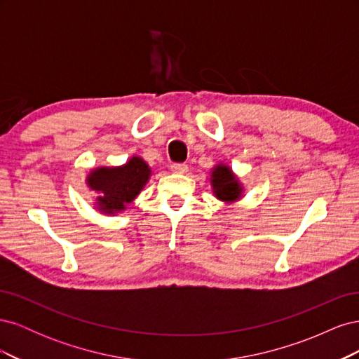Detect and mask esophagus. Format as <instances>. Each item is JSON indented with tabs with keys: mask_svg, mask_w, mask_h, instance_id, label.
I'll return each instance as SVG.
<instances>
[{
	"mask_svg": "<svg viewBox=\"0 0 359 359\" xmlns=\"http://www.w3.org/2000/svg\"><path fill=\"white\" fill-rule=\"evenodd\" d=\"M170 170L173 173H178V175H184V173H187L189 166L184 165V163H173V165H170Z\"/></svg>",
	"mask_w": 359,
	"mask_h": 359,
	"instance_id": "obj_1",
	"label": "esophagus"
}]
</instances>
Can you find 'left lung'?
<instances>
[{
	"label": "left lung",
	"instance_id": "left-lung-1",
	"mask_svg": "<svg viewBox=\"0 0 359 359\" xmlns=\"http://www.w3.org/2000/svg\"><path fill=\"white\" fill-rule=\"evenodd\" d=\"M210 184L214 196L224 202L233 203L244 196V184L226 163H217L210 172Z\"/></svg>",
	"mask_w": 359,
	"mask_h": 359
}]
</instances>
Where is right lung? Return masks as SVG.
<instances>
[{
	"instance_id": "1",
	"label": "right lung",
	"mask_w": 359,
	"mask_h": 359,
	"mask_svg": "<svg viewBox=\"0 0 359 359\" xmlns=\"http://www.w3.org/2000/svg\"><path fill=\"white\" fill-rule=\"evenodd\" d=\"M153 170L139 156H132L121 166H97L85 178V184L95 193L94 206L102 214L116 215L132 203L144 190Z\"/></svg>"
}]
</instances>
